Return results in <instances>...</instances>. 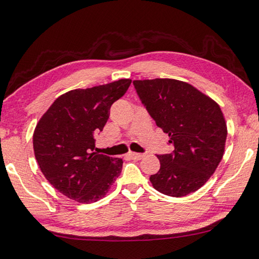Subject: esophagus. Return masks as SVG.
<instances>
[{"label":"esophagus","instance_id":"1","mask_svg":"<svg viewBox=\"0 0 259 259\" xmlns=\"http://www.w3.org/2000/svg\"><path fill=\"white\" fill-rule=\"evenodd\" d=\"M128 156L130 157V158H133V159H142L145 155L144 154H140V153H133V152H130L129 154H128Z\"/></svg>","mask_w":259,"mask_h":259}]
</instances>
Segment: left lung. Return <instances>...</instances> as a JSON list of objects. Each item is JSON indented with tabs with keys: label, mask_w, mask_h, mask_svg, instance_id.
I'll use <instances>...</instances> for the list:
<instances>
[{
	"label": "left lung",
	"mask_w": 259,
	"mask_h": 259,
	"mask_svg": "<svg viewBox=\"0 0 259 259\" xmlns=\"http://www.w3.org/2000/svg\"><path fill=\"white\" fill-rule=\"evenodd\" d=\"M142 104L168 135L171 154L157 155L161 167L150 176L164 195L183 197L198 190L222 159L227 124L216 103L191 84L175 79L134 80Z\"/></svg>",
	"instance_id": "obj_1"
}]
</instances>
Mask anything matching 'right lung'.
I'll return each instance as SVG.
<instances>
[{
  "label": "right lung",
  "instance_id": "right-lung-1",
  "mask_svg": "<svg viewBox=\"0 0 259 259\" xmlns=\"http://www.w3.org/2000/svg\"><path fill=\"white\" fill-rule=\"evenodd\" d=\"M130 83V79H121L65 93L37 123L32 137L37 163L51 185L68 198L97 201L120 176L122 159L96 153L95 135Z\"/></svg>",
  "mask_w": 259,
  "mask_h": 259
}]
</instances>
